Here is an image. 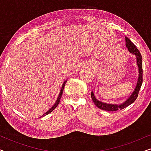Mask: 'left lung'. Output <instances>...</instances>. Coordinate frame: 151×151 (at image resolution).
<instances>
[{"label":"left lung","mask_w":151,"mask_h":151,"mask_svg":"<svg viewBox=\"0 0 151 151\" xmlns=\"http://www.w3.org/2000/svg\"><path fill=\"white\" fill-rule=\"evenodd\" d=\"M126 45H127V47L129 49L130 52L133 53L136 55V58H137V64L138 66V68H139V78H138L137 83V85H136V87L134 90V91L131 96L129 97V98L128 99L127 101H125L124 102L122 103L121 104H106V103L102 102L100 101L97 100V99L95 98V96L93 94V92H91V98L95 104L96 105V106H98L99 109H102V110L104 111H116L118 110H122V109L126 108V107L129 106L131 104L135 102L136 99H137L138 96V93H139V91L140 90V88H141V86L142 84V81H143V78H142V73H143V71H142V55L141 53L138 50V49L136 47L135 45L133 44V42L130 40L127 37H126Z\"/></svg>","instance_id":"8db88e82"}]
</instances>
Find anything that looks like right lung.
Returning a JSON list of instances; mask_svg holds the SVG:
<instances>
[{
	"instance_id": "add662e5",
	"label": "right lung",
	"mask_w": 151,
	"mask_h": 151,
	"mask_svg": "<svg viewBox=\"0 0 151 151\" xmlns=\"http://www.w3.org/2000/svg\"><path fill=\"white\" fill-rule=\"evenodd\" d=\"M67 80H66V81L63 83V86H62V88H61V90H60V92L59 96L58 97V99H57L56 102H55V104L53 105V106L52 107H51V108L50 109H49V110L48 111H47L46 113H44V114H43V115H42V117H43V116H45V115H48L49 113H50L51 112H52V111H53V110H54V109H55V108H56V106H58V105L59 102H60V99H61L62 95H63V90H64V88H65V84H66V82H67Z\"/></svg>"
}]
</instances>
